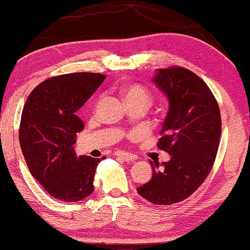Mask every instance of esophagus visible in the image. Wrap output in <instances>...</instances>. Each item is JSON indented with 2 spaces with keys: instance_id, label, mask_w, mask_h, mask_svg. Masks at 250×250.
I'll return each instance as SVG.
<instances>
[{
  "instance_id": "1",
  "label": "esophagus",
  "mask_w": 250,
  "mask_h": 250,
  "mask_svg": "<svg viewBox=\"0 0 250 250\" xmlns=\"http://www.w3.org/2000/svg\"><path fill=\"white\" fill-rule=\"evenodd\" d=\"M115 156L125 160V161H134V160L137 159V156L135 154L125 153V151H120V150L115 151Z\"/></svg>"
}]
</instances>
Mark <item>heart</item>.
Returning a JSON list of instances; mask_svg holds the SVG:
<instances>
[{
    "label": "heart",
    "mask_w": 250,
    "mask_h": 250,
    "mask_svg": "<svg viewBox=\"0 0 250 250\" xmlns=\"http://www.w3.org/2000/svg\"><path fill=\"white\" fill-rule=\"evenodd\" d=\"M123 96L128 103L131 102H143L148 103L150 100V94L149 91L141 84L131 83V84L123 85L121 89Z\"/></svg>",
    "instance_id": "obj_1"
}]
</instances>
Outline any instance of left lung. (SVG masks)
Listing matches in <instances>:
<instances>
[{
	"mask_svg": "<svg viewBox=\"0 0 250 250\" xmlns=\"http://www.w3.org/2000/svg\"><path fill=\"white\" fill-rule=\"evenodd\" d=\"M169 100L157 147L170 160L150 162L153 177L137 188L143 199L169 206L190 196L205 182L215 162L221 136L216 99L201 77L182 67L157 70L154 77Z\"/></svg>",
	"mask_w": 250,
	"mask_h": 250,
	"instance_id": "1",
	"label": "left lung"
}]
</instances>
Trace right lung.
<instances>
[{
	"mask_svg": "<svg viewBox=\"0 0 250 250\" xmlns=\"http://www.w3.org/2000/svg\"><path fill=\"white\" fill-rule=\"evenodd\" d=\"M99 73L50 77L28 96L20 123V145L31 175L51 196L77 202L94 191L101 159L76 157L73 146L84 123L76 111L104 81Z\"/></svg>",
	"mask_w": 250,
	"mask_h": 250,
	"instance_id": "right-lung-1",
	"label": "right lung"
}]
</instances>
